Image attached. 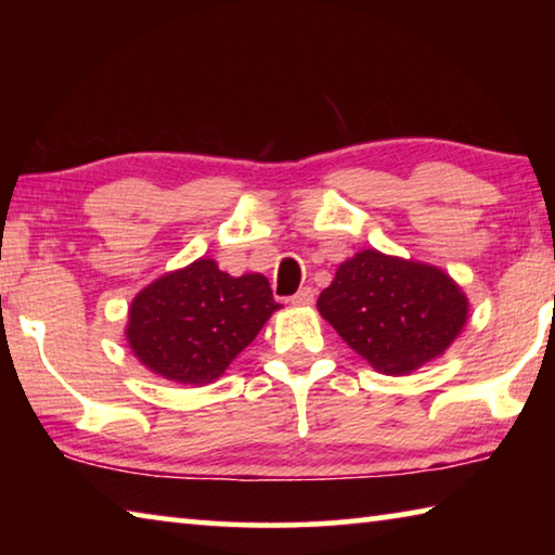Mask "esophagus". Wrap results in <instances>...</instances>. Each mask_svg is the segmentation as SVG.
<instances>
[{
  "instance_id": "esophagus-1",
  "label": "esophagus",
  "mask_w": 555,
  "mask_h": 555,
  "mask_svg": "<svg viewBox=\"0 0 555 555\" xmlns=\"http://www.w3.org/2000/svg\"><path fill=\"white\" fill-rule=\"evenodd\" d=\"M313 298H315V291H313L311 286H306V288H300L294 298H291V304H296V306H311Z\"/></svg>"
}]
</instances>
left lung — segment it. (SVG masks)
Instances as JSON below:
<instances>
[{
	"label": "left lung",
	"mask_w": 555,
	"mask_h": 555,
	"mask_svg": "<svg viewBox=\"0 0 555 555\" xmlns=\"http://www.w3.org/2000/svg\"><path fill=\"white\" fill-rule=\"evenodd\" d=\"M318 311L374 370L403 377L455 343L469 304L443 269L362 249L337 267Z\"/></svg>",
	"instance_id": "8db88e82"
}]
</instances>
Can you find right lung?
Wrapping results in <instances>:
<instances>
[{
    "label": "right lung",
    "mask_w": 555,
    "mask_h": 555,
    "mask_svg": "<svg viewBox=\"0 0 555 555\" xmlns=\"http://www.w3.org/2000/svg\"><path fill=\"white\" fill-rule=\"evenodd\" d=\"M279 308L267 276H230L201 257L139 291L125 337L156 377L203 387L222 377Z\"/></svg>",
    "instance_id": "right-lung-1"
}]
</instances>
